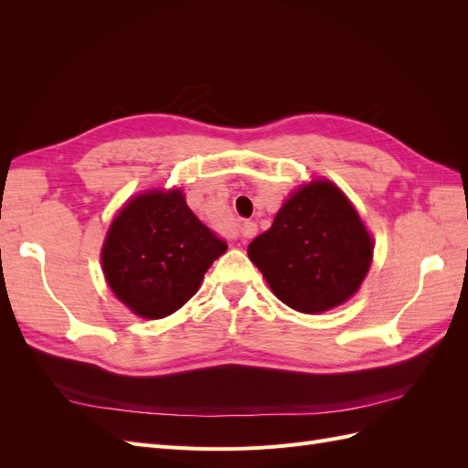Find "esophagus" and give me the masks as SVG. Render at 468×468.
Segmentation results:
<instances>
[{"instance_id":"1","label":"esophagus","mask_w":468,"mask_h":468,"mask_svg":"<svg viewBox=\"0 0 468 468\" xmlns=\"http://www.w3.org/2000/svg\"><path fill=\"white\" fill-rule=\"evenodd\" d=\"M239 234H242L244 238H253L258 234V226L253 222H244L242 226H239Z\"/></svg>"}]
</instances>
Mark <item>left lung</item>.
I'll use <instances>...</instances> for the list:
<instances>
[{"label": "left lung", "mask_w": 468, "mask_h": 468, "mask_svg": "<svg viewBox=\"0 0 468 468\" xmlns=\"http://www.w3.org/2000/svg\"><path fill=\"white\" fill-rule=\"evenodd\" d=\"M248 256L279 301L318 314L356 294L369 271L373 239L334 183L313 181L281 207Z\"/></svg>", "instance_id": "1"}]
</instances>
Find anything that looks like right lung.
Listing matches in <instances>:
<instances>
[{"mask_svg":"<svg viewBox=\"0 0 468 468\" xmlns=\"http://www.w3.org/2000/svg\"><path fill=\"white\" fill-rule=\"evenodd\" d=\"M226 248L193 215L181 191H150L112 220L101 251L103 273L134 314L155 320L191 299Z\"/></svg>","mask_w":468,"mask_h":468,"instance_id":"obj_1","label":"right lung"}]
</instances>
